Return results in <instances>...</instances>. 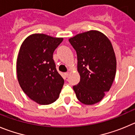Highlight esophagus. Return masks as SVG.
I'll list each match as a JSON object with an SVG mask.
<instances>
[{
    "label": "esophagus",
    "instance_id": "34e87169",
    "mask_svg": "<svg viewBox=\"0 0 135 135\" xmlns=\"http://www.w3.org/2000/svg\"><path fill=\"white\" fill-rule=\"evenodd\" d=\"M65 76H66V77H68L69 75V72H66V73H65Z\"/></svg>",
    "mask_w": 135,
    "mask_h": 135
}]
</instances>
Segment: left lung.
<instances>
[{
	"label": "left lung",
	"mask_w": 135,
	"mask_h": 135,
	"mask_svg": "<svg viewBox=\"0 0 135 135\" xmlns=\"http://www.w3.org/2000/svg\"><path fill=\"white\" fill-rule=\"evenodd\" d=\"M77 55L80 79L73 86L78 100L88 105L102 100L114 80L117 60L113 46L104 34L90 31L69 39Z\"/></svg>",
	"instance_id": "left-lung-1"
}]
</instances>
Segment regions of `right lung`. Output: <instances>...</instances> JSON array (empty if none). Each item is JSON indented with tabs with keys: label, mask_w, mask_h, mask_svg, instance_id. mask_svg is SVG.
<instances>
[{
	"label": "right lung",
	"mask_w": 135,
	"mask_h": 135,
	"mask_svg": "<svg viewBox=\"0 0 135 135\" xmlns=\"http://www.w3.org/2000/svg\"><path fill=\"white\" fill-rule=\"evenodd\" d=\"M63 41L44 34L30 35L22 42L16 62L18 83L24 93L40 104L59 98L64 79L58 73L53 52Z\"/></svg>",
	"instance_id": "obj_1"
}]
</instances>
